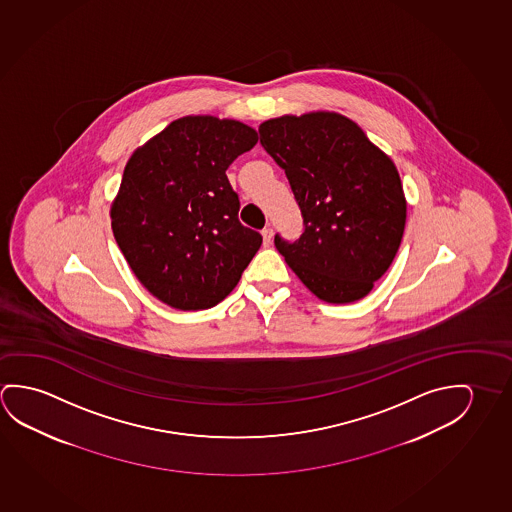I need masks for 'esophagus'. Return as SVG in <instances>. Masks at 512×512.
Returning <instances> with one entry per match:
<instances>
[{
	"mask_svg": "<svg viewBox=\"0 0 512 512\" xmlns=\"http://www.w3.org/2000/svg\"><path fill=\"white\" fill-rule=\"evenodd\" d=\"M272 235H274V231L270 228H265L263 231H261V236H263V245H270V242H272Z\"/></svg>",
	"mask_w": 512,
	"mask_h": 512,
	"instance_id": "obj_1",
	"label": "esophagus"
}]
</instances>
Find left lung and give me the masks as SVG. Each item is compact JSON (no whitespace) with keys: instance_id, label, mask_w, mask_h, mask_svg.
<instances>
[{"instance_id":"8db88e82","label":"left lung","mask_w":512,"mask_h":512,"mask_svg":"<svg viewBox=\"0 0 512 512\" xmlns=\"http://www.w3.org/2000/svg\"><path fill=\"white\" fill-rule=\"evenodd\" d=\"M258 131L304 219L295 244L276 235L277 251L320 301L363 299L390 268L406 228L395 163L336 112L281 115L261 122Z\"/></svg>"}]
</instances>
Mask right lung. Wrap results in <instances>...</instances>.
Returning a JSON list of instances; mask_svg holds the SVG:
<instances>
[{
  "label": "right lung",
  "mask_w": 512,
  "mask_h": 512,
  "mask_svg": "<svg viewBox=\"0 0 512 512\" xmlns=\"http://www.w3.org/2000/svg\"><path fill=\"white\" fill-rule=\"evenodd\" d=\"M256 142L244 122L187 115L133 151L110 219L133 274L158 301L183 311L219 304L260 249L226 176Z\"/></svg>",
  "instance_id": "obj_1"
}]
</instances>
